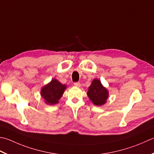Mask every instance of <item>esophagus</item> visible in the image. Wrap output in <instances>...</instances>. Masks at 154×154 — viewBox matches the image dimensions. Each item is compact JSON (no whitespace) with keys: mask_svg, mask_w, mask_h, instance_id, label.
Returning a JSON list of instances; mask_svg holds the SVG:
<instances>
[{"mask_svg":"<svg viewBox=\"0 0 154 154\" xmlns=\"http://www.w3.org/2000/svg\"><path fill=\"white\" fill-rule=\"evenodd\" d=\"M74 85H75V86L78 87H81V83H80L79 82H76V83H74Z\"/></svg>","mask_w":154,"mask_h":154,"instance_id":"1","label":"esophagus"}]
</instances>
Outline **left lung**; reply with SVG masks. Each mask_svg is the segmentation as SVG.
Returning a JSON list of instances; mask_svg holds the SVG:
<instances>
[{"mask_svg":"<svg viewBox=\"0 0 154 154\" xmlns=\"http://www.w3.org/2000/svg\"><path fill=\"white\" fill-rule=\"evenodd\" d=\"M87 94L93 103L97 106L104 105L109 97L107 89L103 86L101 81L97 79L93 80L91 85L89 87Z\"/></svg>","mask_w":154,"mask_h":154,"instance_id":"1","label":"left lung"}]
</instances>
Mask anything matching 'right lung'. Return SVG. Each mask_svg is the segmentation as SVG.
<instances>
[{
    "label": "right lung",
    "mask_w": 154,
    "mask_h": 154,
    "mask_svg": "<svg viewBox=\"0 0 154 154\" xmlns=\"http://www.w3.org/2000/svg\"><path fill=\"white\" fill-rule=\"evenodd\" d=\"M66 87L67 86L53 79L42 88L41 95L47 105H55L59 103V100L63 96Z\"/></svg>",
    "instance_id": "obj_1"
}]
</instances>
